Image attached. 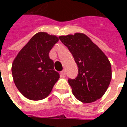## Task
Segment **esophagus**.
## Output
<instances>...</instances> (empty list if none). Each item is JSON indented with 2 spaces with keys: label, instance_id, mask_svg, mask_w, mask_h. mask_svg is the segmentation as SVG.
<instances>
[{
  "label": "esophagus",
  "instance_id": "1",
  "mask_svg": "<svg viewBox=\"0 0 127 127\" xmlns=\"http://www.w3.org/2000/svg\"><path fill=\"white\" fill-rule=\"evenodd\" d=\"M60 75H61V78L65 77V76H66L65 70H63L62 72H61V73H60Z\"/></svg>",
  "mask_w": 127,
  "mask_h": 127
}]
</instances>
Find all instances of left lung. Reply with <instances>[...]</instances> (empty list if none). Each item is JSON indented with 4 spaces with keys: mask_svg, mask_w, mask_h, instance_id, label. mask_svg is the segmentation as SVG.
Listing matches in <instances>:
<instances>
[{
    "mask_svg": "<svg viewBox=\"0 0 127 127\" xmlns=\"http://www.w3.org/2000/svg\"><path fill=\"white\" fill-rule=\"evenodd\" d=\"M78 67L75 79H68L72 94L81 102L95 101L104 95L111 80V65L104 53L82 33L59 37Z\"/></svg>",
    "mask_w": 127,
    "mask_h": 127,
    "instance_id": "left-lung-1",
    "label": "left lung"
}]
</instances>
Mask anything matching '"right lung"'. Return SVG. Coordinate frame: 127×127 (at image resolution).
<instances>
[{
    "label": "right lung",
    "instance_id": "right-lung-1",
    "mask_svg": "<svg viewBox=\"0 0 127 127\" xmlns=\"http://www.w3.org/2000/svg\"><path fill=\"white\" fill-rule=\"evenodd\" d=\"M59 41L56 35L38 32L20 51L12 65L14 84L22 94L30 100H41L51 92L59 78L49 54Z\"/></svg>",
    "mask_w": 127,
    "mask_h": 127
}]
</instances>
